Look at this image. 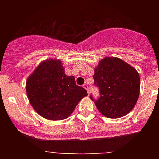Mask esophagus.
Here are the masks:
<instances>
[{"label": "esophagus", "instance_id": "34e87169", "mask_svg": "<svg viewBox=\"0 0 159 159\" xmlns=\"http://www.w3.org/2000/svg\"><path fill=\"white\" fill-rule=\"evenodd\" d=\"M83 87H84V88H85V89L87 90V92H88V95H89V93H90V91H89V87H88V85H87L86 84H84V86H83Z\"/></svg>", "mask_w": 159, "mask_h": 159}]
</instances>
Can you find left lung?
I'll return each mask as SVG.
<instances>
[{
	"label": "left lung",
	"mask_w": 159,
	"mask_h": 159,
	"mask_svg": "<svg viewBox=\"0 0 159 159\" xmlns=\"http://www.w3.org/2000/svg\"><path fill=\"white\" fill-rule=\"evenodd\" d=\"M95 84L100 97L95 102L102 115L110 119L125 116L134 107L140 93L139 74L135 68L117 57L102 59L94 68Z\"/></svg>",
	"instance_id": "1"
}]
</instances>
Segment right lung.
<instances>
[{
  "instance_id": "1",
  "label": "right lung",
  "mask_w": 159,
  "mask_h": 159,
  "mask_svg": "<svg viewBox=\"0 0 159 159\" xmlns=\"http://www.w3.org/2000/svg\"><path fill=\"white\" fill-rule=\"evenodd\" d=\"M26 93L36 113L48 120L67 119L88 92L76 85L75 77L67 75L62 61L47 59L26 81Z\"/></svg>"
}]
</instances>
